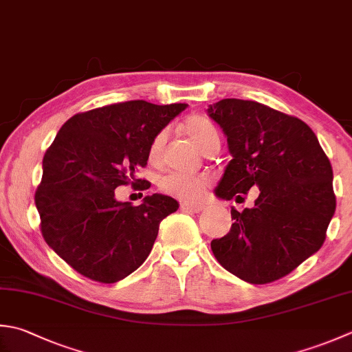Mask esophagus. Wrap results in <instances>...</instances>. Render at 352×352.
I'll return each instance as SVG.
<instances>
[{
  "label": "esophagus",
  "instance_id": "34e87169",
  "mask_svg": "<svg viewBox=\"0 0 352 352\" xmlns=\"http://www.w3.org/2000/svg\"><path fill=\"white\" fill-rule=\"evenodd\" d=\"M182 209H183V210H189V212L198 213V212L204 210L206 208H204V206H201V204H188V203H182Z\"/></svg>",
  "mask_w": 352,
  "mask_h": 352
}]
</instances>
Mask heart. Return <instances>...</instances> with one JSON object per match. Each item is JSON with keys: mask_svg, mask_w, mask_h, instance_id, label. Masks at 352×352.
<instances>
[{"mask_svg": "<svg viewBox=\"0 0 352 352\" xmlns=\"http://www.w3.org/2000/svg\"><path fill=\"white\" fill-rule=\"evenodd\" d=\"M184 133L188 134L192 142L197 146L204 151L213 143H219L218 129L213 123L206 119L203 116H190L183 125ZM166 142V133L162 131L158 133L149 148V158L151 160H157L162 154L163 144ZM160 189L166 194L182 199L184 203H195L199 201L206 194V189L209 186V178L206 175H183V174H166L160 178Z\"/></svg>", "mask_w": 352, "mask_h": 352, "instance_id": "b5f03b06", "label": "heart"}]
</instances>
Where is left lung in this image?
<instances>
[{
    "instance_id": "1",
    "label": "left lung",
    "mask_w": 352,
    "mask_h": 352,
    "mask_svg": "<svg viewBox=\"0 0 352 352\" xmlns=\"http://www.w3.org/2000/svg\"><path fill=\"white\" fill-rule=\"evenodd\" d=\"M206 111L232 155L215 195L239 201L261 190L252 209L232 208L230 230L212 241V252L249 284L284 278L325 241L336 212L331 163L305 122L263 103L223 99Z\"/></svg>"
}]
</instances>
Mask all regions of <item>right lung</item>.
Returning <instances> with one entry per match:
<instances>
[{"label": "right lung", "mask_w": 352, "mask_h": 352, "mask_svg": "<svg viewBox=\"0 0 352 352\" xmlns=\"http://www.w3.org/2000/svg\"><path fill=\"white\" fill-rule=\"evenodd\" d=\"M186 107L129 100L76 114L62 125L44 155L34 203L45 243L76 272L113 284L148 258L158 226L178 201L153 194L131 206L116 199L114 189L134 183L154 137Z\"/></svg>", "instance_id": "right-lung-1"}]
</instances>
